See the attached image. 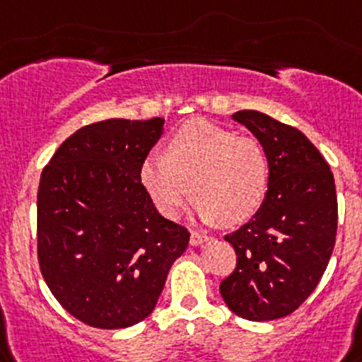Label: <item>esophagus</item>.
Returning <instances> with one entry per match:
<instances>
[{
  "instance_id": "34e87169",
  "label": "esophagus",
  "mask_w": 362,
  "mask_h": 362,
  "mask_svg": "<svg viewBox=\"0 0 362 362\" xmlns=\"http://www.w3.org/2000/svg\"><path fill=\"white\" fill-rule=\"evenodd\" d=\"M209 240V237L204 233H200V231H191V246H200V244H204V242Z\"/></svg>"
}]
</instances>
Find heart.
Listing matches in <instances>:
<instances>
[{
  "label": "heart",
  "instance_id": "b5f03b06",
  "mask_svg": "<svg viewBox=\"0 0 362 362\" xmlns=\"http://www.w3.org/2000/svg\"><path fill=\"white\" fill-rule=\"evenodd\" d=\"M140 184L169 218L178 216L191 189L204 222L238 226L253 218L268 197L269 160L255 138L193 118L173 131L165 155L144 158Z\"/></svg>",
  "mask_w": 362,
  "mask_h": 362
}]
</instances>
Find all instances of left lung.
I'll list each match as a JSON object with an SVG mask.
<instances>
[{
	"instance_id": "8db88e82",
	"label": "left lung",
	"mask_w": 362,
	"mask_h": 362,
	"mask_svg": "<svg viewBox=\"0 0 362 362\" xmlns=\"http://www.w3.org/2000/svg\"><path fill=\"white\" fill-rule=\"evenodd\" d=\"M246 125L269 160V189L260 211L226 235L237 268L220 282V295L247 320L290 315L319 284L337 235L333 173L298 129L259 111L231 116Z\"/></svg>"
}]
</instances>
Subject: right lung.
Here are the masks:
<instances>
[{"label":"right lung","mask_w":362,"mask_h":362,"mask_svg":"<svg viewBox=\"0 0 362 362\" xmlns=\"http://www.w3.org/2000/svg\"><path fill=\"white\" fill-rule=\"evenodd\" d=\"M163 118L78 129L37 187V260L49 290L86 325L133 326L153 313L189 231L163 218L140 184V165Z\"/></svg>","instance_id":"right-lung-1"}]
</instances>
